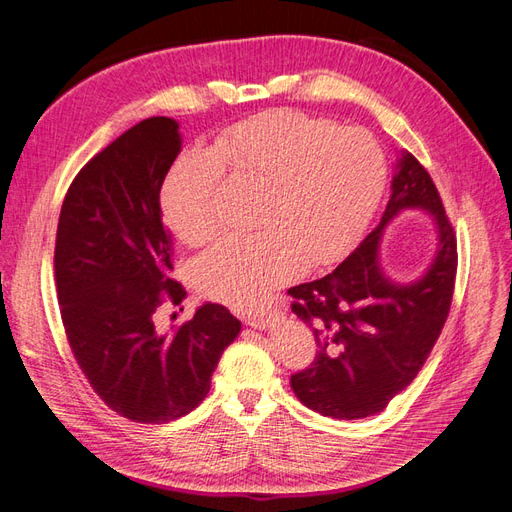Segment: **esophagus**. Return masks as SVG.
<instances>
[{"mask_svg": "<svg viewBox=\"0 0 512 512\" xmlns=\"http://www.w3.org/2000/svg\"><path fill=\"white\" fill-rule=\"evenodd\" d=\"M277 320V314H254V316H247V324H250L252 329H269L271 324Z\"/></svg>", "mask_w": 512, "mask_h": 512, "instance_id": "esophagus-1", "label": "esophagus"}]
</instances>
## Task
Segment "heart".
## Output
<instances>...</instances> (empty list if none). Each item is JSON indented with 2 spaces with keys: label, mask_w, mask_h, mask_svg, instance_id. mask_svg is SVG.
I'll return each mask as SVG.
<instances>
[{
  "label": "heart",
  "mask_w": 512,
  "mask_h": 512,
  "mask_svg": "<svg viewBox=\"0 0 512 512\" xmlns=\"http://www.w3.org/2000/svg\"><path fill=\"white\" fill-rule=\"evenodd\" d=\"M230 177L260 188L252 235L228 237L194 265L198 290L237 309L267 301L299 269L333 265L363 235L386 185V156L359 128L299 111H271L185 151L168 170L162 209L190 245L220 232L218 196Z\"/></svg>",
  "instance_id": "heart-1"
}]
</instances>
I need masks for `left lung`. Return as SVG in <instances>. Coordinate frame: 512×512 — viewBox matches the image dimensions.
Instances as JSON below:
<instances>
[{
	"label": "left lung",
	"mask_w": 512,
	"mask_h": 512,
	"mask_svg": "<svg viewBox=\"0 0 512 512\" xmlns=\"http://www.w3.org/2000/svg\"><path fill=\"white\" fill-rule=\"evenodd\" d=\"M382 220L365 241L320 280L288 290L292 312L316 337V356L290 376L303 406L354 421L382 412L406 389L438 342L451 309L457 275V237L436 183L412 153H401ZM404 208H423L439 226V252L412 285L383 275L381 230Z\"/></svg>",
	"instance_id": "obj_1"
}]
</instances>
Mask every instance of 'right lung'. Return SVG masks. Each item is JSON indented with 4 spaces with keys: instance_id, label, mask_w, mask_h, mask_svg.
Segmentation results:
<instances>
[{
    "instance_id": "add662e5",
    "label": "right lung",
    "mask_w": 512,
    "mask_h": 512,
    "mask_svg": "<svg viewBox=\"0 0 512 512\" xmlns=\"http://www.w3.org/2000/svg\"><path fill=\"white\" fill-rule=\"evenodd\" d=\"M181 151L179 123L149 117L74 177L55 239V286L68 344L91 389L119 416L160 425L192 412L241 322L205 303L168 333L162 303L179 305L173 237L160 190Z\"/></svg>"
}]
</instances>
